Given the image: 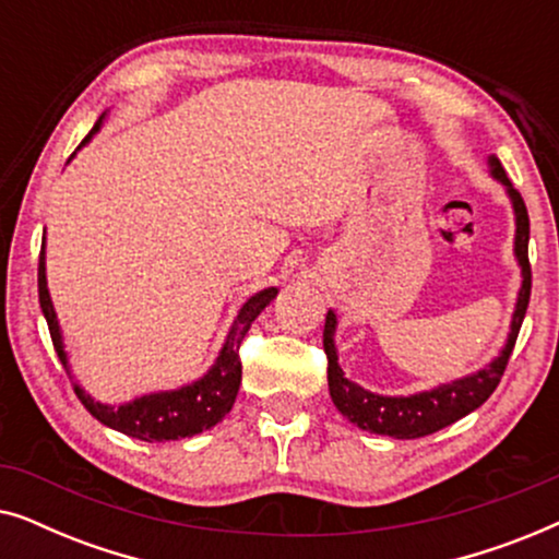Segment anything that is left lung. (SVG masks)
Returning a JSON list of instances; mask_svg holds the SVG:
<instances>
[{"label":"left lung","mask_w":559,"mask_h":559,"mask_svg":"<svg viewBox=\"0 0 559 559\" xmlns=\"http://www.w3.org/2000/svg\"><path fill=\"white\" fill-rule=\"evenodd\" d=\"M488 167H491L493 180H499L507 188V195L514 209V257L516 264L522 266V287H519L514 312H511L509 335L499 356L484 369L468 373L448 384H440L435 389H425V392L409 394V396H384L377 392H369L356 381L346 379V373L338 366V348H335V328H338V318L333 310L325 316V331H323V348L328 356V389H331V400L343 417L356 427L373 435H389L396 440H415L425 438L442 430V427L457 423V419L471 415L478 409L493 389L499 386L507 369L511 350H514L519 328L526 316V305H530L532 293V266H530V216H526V205L519 195V190L511 186L503 170L499 157H488Z\"/></svg>","instance_id":"8db88e82"}]
</instances>
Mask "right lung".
<instances>
[{"label": "right lung", "mask_w": 559, "mask_h": 559, "mask_svg": "<svg viewBox=\"0 0 559 559\" xmlns=\"http://www.w3.org/2000/svg\"><path fill=\"white\" fill-rule=\"evenodd\" d=\"M106 117V114H104ZM104 117L96 121V127L86 134V140L79 144H86L94 140V134L102 129ZM75 155V152H73ZM37 293H40V308L43 316L48 320L52 346L63 364L68 377L73 379L71 364H68V350L63 343V331H60L56 308H52L50 293H48V274H45V236H43V249H40V266H37ZM277 287H266L262 293L251 295L247 302L241 305L239 316L234 318L228 335L221 346L216 361L201 379L190 381L186 386L178 389H165V392H150L134 400L121 402V404H104L96 402L94 396L86 394V389L75 384V396H79L83 407L94 415L98 423L111 427V430L124 432L129 438L144 440V442H165V440H182L193 438V435L211 430L213 425H218L228 412H231L236 394H239L241 384V361H239V346L243 335L249 333L251 323H254L259 312L277 297Z\"/></svg>", "instance_id": "1"}]
</instances>
